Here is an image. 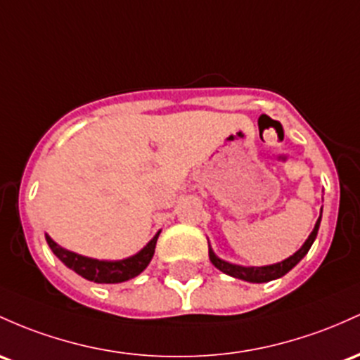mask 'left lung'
Listing matches in <instances>:
<instances>
[{
	"instance_id": "obj_1",
	"label": "left lung",
	"mask_w": 360,
	"mask_h": 360,
	"mask_svg": "<svg viewBox=\"0 0 360 360\" xmlns=\"http://www.w3.org/2000/svg\"><path fill=\"white\" fill-rule=\"evenodd\" d=\"M319 222H321V215H319V219L314 225L313 232H311L309 238L306 239V243L302 244L301 250L295 251L294 255L289 256V258L283 259V262H280V263L266 264V266H240V264H232L229 262H224V259H220L219 256L212 251V248L208 250V256H210V262L213 263V266L219 268V270L224 271L225 275H231V276H234V278L246 280V282H252V283L270 282V280L280 278V276L289 274L292 268H294L295 264L301 262L304 256L307 255V251H309L311 246H313L316 236H318Z\"/></svg>"
}]
</instances>
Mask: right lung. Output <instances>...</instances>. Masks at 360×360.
Returning <instances> with one entry per match:
<instances>
[{
    "label": "right lung",
    "mask_w": 360,
    "mask_h": 360,
    "mask_svg": "<svg viewBox=\"0 0 360 360\" xmlns=\"http://www.w3.org/2000/svg\"><path fill=\"white\" fill-rule=\"evenodd\" d=\"M159 234L160 231L157 232L147 246L141 251H138L136 255L129 256V258L126 259H117V262L94 259L86 258V256L77 255V252H71L68 250H65V248L58 246L47 234L46 240L47 244H49L51 251H53L70 270H73L75 274H78L80 276H84V278L96 283H121L129 278H135L136 275H140L141 271L148 266V263L152 262L153 258V252H155V244L157 239H159Z\"/></svg>",
    "instance_id": "obj_1"
}]
</instances>
